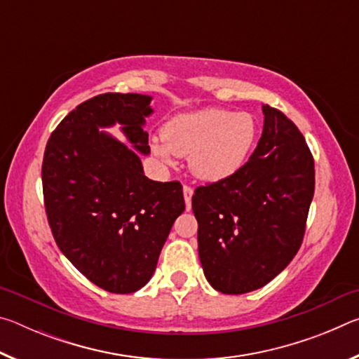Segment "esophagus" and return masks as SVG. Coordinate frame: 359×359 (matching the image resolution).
<instances>
[{
	"mask_svg": "<svg viewBox=\"0 0 359 359\" xmlns=\"http://www.w3.org/2000/svg\"><path fill=\"white\" fill-rule=\"evenodd\" d=\"M191 196H193V188L190 185H184V198H185L187 210L191 209Z\"/></svg>",
	"mask_w": 359,
	"mask_h": 359,
	"instance_id": "34e87169",
	"label": "esophagus"
}]
</instances>
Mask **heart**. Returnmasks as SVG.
I'll list each match as a JSON object with an SVG mask.
<instances>
[{"label": "heart", "instance_id": "1", "mask_svg": "<svg viewBox=\"0 0 359 359\" xmlns=\"http://www.w3.org/2000/svg\"><path fill=\"white\" fill-rule=\"evenodd\" d=\"M258 136L252 114L209 107L175 115L161 130V141L151 142V154L163 161L172 154L188 156L196 177L218 182L239 172Z\"/></svg>", "mask_w": 359, "mask_h": 359}]
</instances>
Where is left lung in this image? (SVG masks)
<instances>
[{"mask_svg":"<svg viewBox=\"0 0 359 359\" xmlns=\"http://www.w3.org/2000/svg\"><path fill=\"white\" fill-rule=\"evenodd\" d=\"M264 128L239 172L194 190L204 276L223 294L269 283L302 244L315 190L313 156L283 112L263 106Z\"/></svg>","mask_w":359,"mask_h":359,"instance_id":"1","label":"left lung"}]
</instances>
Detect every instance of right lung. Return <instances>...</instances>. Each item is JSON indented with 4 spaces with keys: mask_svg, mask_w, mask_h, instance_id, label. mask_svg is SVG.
Segmentation results:
<instances>
[{
    "mask_svg": "<svg viewBox=\"0 0 359 359\" xmlns=\"http://www.w3.org/2000/svg\"><path fill=\"white\" fill-rule=\"evenodd\" d=\"M151 98L137 93L93 96L60 121L42 160L48 224L62 253L109 293L126 294L154 276L172 224L185 210L180 182L144 175L142 130ZM124 125L135 149L99 131Z\"/></svg>",
    "mask_w": 359,
    "mask_h": 359,
    "instance_id": "right-lung-1",
    "label": "right lung"
}]
</instances>
